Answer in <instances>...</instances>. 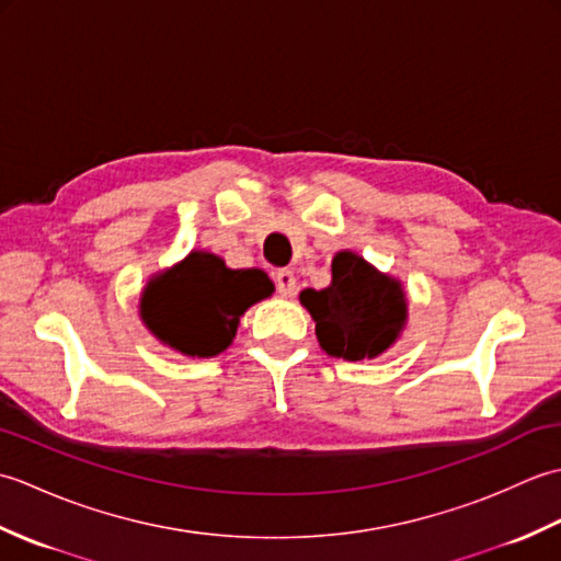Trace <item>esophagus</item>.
Segmentation results:
<instances>
[{"label":"esophagus","mask_w":561,"mask_h":561,"mask_svg":"<svg viewBox=\"0 0 561 561\" xmlns=\"http://www.w3.org/2000/svg\"><path fill=\"white\" fill-rule=\"evenodd\" d=\"M274 284H277L279 296H294L296 291V274L291 270H279L274 274Z\"/></svg>","instance_id":"34e87169"}]
</instances>
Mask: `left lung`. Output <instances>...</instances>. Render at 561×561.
Returning <instances> with one entry per match:
<instances>
[{"mask_svg": "<svg viewBox=\"0 0 561 561\" xmlns=\"http://www.w3.org/2000/svg\"><path fill=\"white\" fill-rule=\"evenodd\" d=\"M301 304L316 320L320 347L347 362L374 359L386 352L408 316L400 284L350 250L332 260L330 287L304 289Z\"/></svg>", "mask_w": 561, "mask_h": 561, "instance_id": "obj_1", "label": "left lung"}]
</instances>
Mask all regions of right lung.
Segmentation results:
<instances>
[{
  "label": "right lung",
  "mask_w": 561,
  "mask_h": 561,
  "mask_svg": "<svg viewBox=\"0 0 561 561\" xmlns=\"http://www.w3.org/2000/svg\"><path fill=\"white\" fill-rule=\"evenodd\" d=\"M272 294L262 270H229L211 253H190L141 294V318L169 347L214 356L236 337L248 306Z\"/></svg>",
  "instance_id": "obj_1"
}]
</instances>
